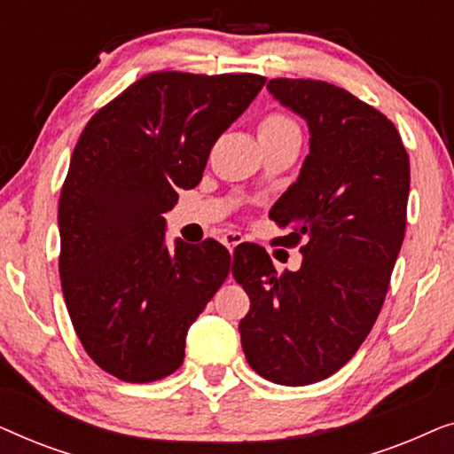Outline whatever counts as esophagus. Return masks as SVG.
Here are the masks:
<instances>
[{
  "label": "esophagus",
  "mask_w": 454,
  "mask_h": 454,
  "mask_svg": "<svg viewBox=\"0 0 454 454\" xmlns=\"http://www.w3.org/2000/svg\"><path fill=\"white\" fill-rule=\"evenodd\" d=\"M221 241L229 247V250H235V247H238L241 241H244V235L238 233V231H225L221 235Z\"/></svg>",
  "instance_id": "obj_1"
}]
</instances>
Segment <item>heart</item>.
Instances as JSON below:
<instances>
[{
	"mask_svg": "<svg viewBox=\"0 0 454 454\" xmlns=\"http://www.w3.org/2000/svg\"><path fill=\"white\" fill-rule=\"evenodd\" d=\"M256 129L262 146L275 145V142H283L289 138H300V128H297L295 120L281 109L266 111V114L260 117Z\"/></svg>",
	"mask_w": 454,
	"mask_h": 454,
	"instance_id": "heart-1",
	"label": "heart"
}]
</instances>
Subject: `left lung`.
Wrapping results in <instances>:
<instances>
[{"label": "left lung", "instance_id": "obj_1", "mask_svg": "<svg viewBox=\"0 0 454 454\" xmlns=\"http://www.w3.org/2000/svg\"><path fill=\"white\" fill-rule=\"evenodd\" d=\"M269 90L309 126V154L270 219L300 246L301 269L278 275L264 247L238 254L233 277L250 295L239 322L250 368L306 387L343 368L387 297L407 225L411 171L395 123L349 90L275 78Z\"/></svg>", "mask_w": 454, "mask_h": 454}]
</instances>
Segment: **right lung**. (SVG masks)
Masks as SVG:
<instances>
[{
	"label": "right lung",
	"mask_w": 454,
	"mask_h": 454,
	"mask_svg": "<svg viewBox=\"0 0 454 454\" xmlns=\"http://www.w3.org/2000/svg\"><path fill=\"white\" fill-rule=\"evenodd\" d=\"M266 82L153 72L90 117L59 196V277L84 351L123 382L184 364L185 334L231 272L215 239L165 247L163 215Z\"/></svg>",
	"instance_id": "right-lung-1"
}]
</instances>
